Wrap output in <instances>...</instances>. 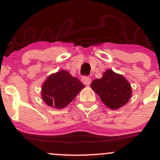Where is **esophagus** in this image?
Segmentation results:
<instances>
[{
    "instance_id": "esophagus-1",
    "label": "esophagus",
    "mask_w": 160,
    "mask_h": 160,
    "mask_svg": "<svg viewBox=\"0 0 160 160\" xmlns=\"http://www.w3.org/2000/svg\"><path fill=\"white\" fill-rule=\"evenodd\" d=\"M82 82H83L85 85L89 86V85H90L92 80H91V78H89V77H82Z\"/></svg>"
}]
</instances>
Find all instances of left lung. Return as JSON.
<instances>
[{
  "mask_svg": "<svg viewBox=\"0 0 160 160\" xmlns=\"http://www.w3.org/2000/svg\"><path fill=\"white\" fill-rule=\"evenodd\" d=\"M91 88L100 97L102 102L112 110L124 106L132 96L131 85L122 75L107 70L102 78L93 80Z\"/></svg>",
  "mask_w": 160,
  "mask_h": 160,
  "instance_id": "8db88e82",
  "label": "left lung"
}]
</instances>
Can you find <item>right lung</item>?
I'll return each mask as SVG.
<instances>
[{
  "mask_svg": "<svg viewBox=\"0 0 160 160\" xmlns=\"http://www.w3.org/2000/svg\"><path fill=\"white\" fill-rule=\"evenodd\" d=\"M85 86L65 70L50 74L42 85L41 96L49 107L62 109L74 100Z\"/></svg>",
  "mask_w": 160,
  "mask_h": 160,
  "instance_id": "add662e5",
  "label": "right lung"
}]
</instances>
